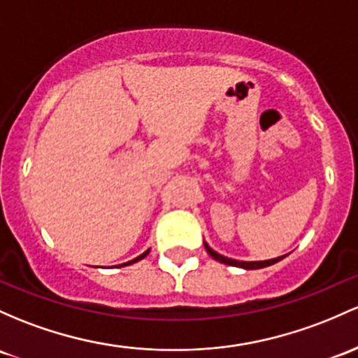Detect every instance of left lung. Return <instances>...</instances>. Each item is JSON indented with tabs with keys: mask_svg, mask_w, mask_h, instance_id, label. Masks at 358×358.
Masks as SVG:
<instances>
[{
	"mask_svg": "<svg viewBox=\"0 0 358 358\" xmlns=\"http://www.w3.org/2000/svg\"><path fill=\"white\" fill-rule=\"evenodd\" d=\"M203 246H206L207 253H209L210 257L214 258V260L221 262V263H224V265L238 266V268H245V270H257V268H265V266H270V265H273V263H277V262L284 260V258H285V255H284V257H277V258H272V260H262V262H241V260H233V258H227V257H224V255L217 253V251H214V250H212L210 246L207 245L206 241H203Z\"/></svg>",
	"mask_w": 358,
	"mask_h": 358,
	"instance_id": "8db88e82",
	"label": "left lung"
}]
</instances>
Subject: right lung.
<instances>
[{
	"mask_svg": "<svg viewBox=\"0 0 358 358\" xmlns=\"http://www.w3.org/2000/svg\"><path fill=\"white\" fill-rule=\"evenodd\" d=\"M149 251H151V248H149V250H146V251H144V253H143V255H139V257H137V258H134V260H131V262H125V263H122V265H120V266H127V265H132V263H136V262L143 260V258H144V257H148V253H149Z\"/></svg>",
	"mask_w": 358,
	"mask_h": 358,
	"instance_id": "obj_1",
	"label": "right lung"
}]
</instances>
